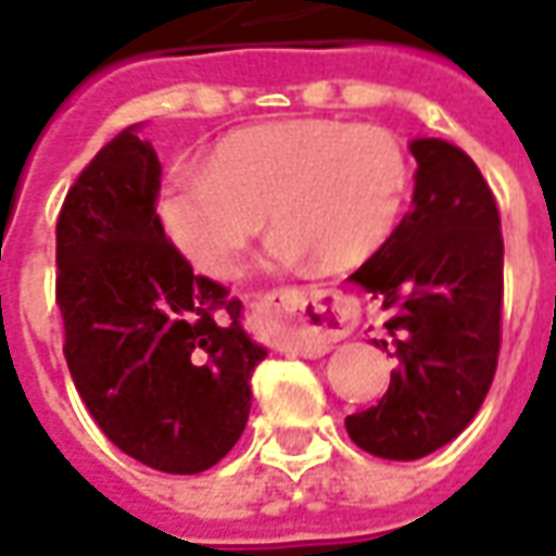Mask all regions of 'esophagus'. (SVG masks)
Returning a JSON list of instances; mask_svg holds the SVG:
<instances>
[{"label": "esophagus", "mask_w": 556, "mask_h": 556, "mask_svg": "<svg viewBox=\"0 0 556 556\" xmlns=\"http://www.w3.org/2000/svg\"><path fill=\"white\" fill-rule=\"evenodd\" d=\"M254 323L263 338L299 356H326L356 323L353 299L320 287H287L260 299Z\"/></svg>", "instance_id": "34e87169"}]
</instances>
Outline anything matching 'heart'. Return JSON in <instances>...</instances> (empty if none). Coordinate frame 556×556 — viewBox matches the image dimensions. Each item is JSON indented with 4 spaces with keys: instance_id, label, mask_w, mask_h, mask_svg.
I'll return each mask as SVG.
<instances>
[{
    "instance_id": "obj_1",
    "label": "heart",
    "mask_w": 556,
    "mask_h": 556,
    "mask_svg": "<svg viewBox=\"0 0 556 556\" xmlns=\"http://www.w3.org/2000/svg\"><path fill=\"white\" fill-rule=\"evenodd\" d=\"M410 194V161L395 134L377 125L287 119L227 134L206 170L173 173L161 222L191 266L233 275L263 212L278 230L275 266L314 257L326 271L374 257L397 227Z\"/></svg>"
}]
</instances>
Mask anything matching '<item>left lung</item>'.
<instances>
[{
  "label": "left lung",
  "instance_id": "left-lung-1",
  "mask_svg": "<svg viewBox=\"0 0 556 556\" xmlns=\"http://www.w3.org/2000/svg\"><path fill=\"white\" fill-rule=\"evenodd\" d=\"M410 152L413 208L350 275L383 305L397 368L380 404L344 425L389 460L425 458L473 422L497 371L503 308L500 212L482 173L440 137H416Z\"/></svg>",
  "mask_w": 556,
  "mask_h": 556
}]
</instances>
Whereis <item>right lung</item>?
Masks as SVG:
<instances>
[{"label":"right lung","instance_id":"right-lung-1","mask_svg":"<svg viewBox=\"0 0 556 556\" xmlns=\"http://www.w3.org/2000/svg\"><path fill=\"white\" fill-rule=\"evenodd\" d=\"M161 164L140 125L101 146L56 222L65 359L113 446L152 470L203 473L236 446L266 348L239 299L167 242Z\"/></svg>","mask_w":556,"mask_h":556}]
</instances>
